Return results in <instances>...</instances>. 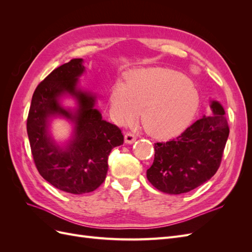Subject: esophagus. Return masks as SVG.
I'll return each mask as SVG.
<instances>
[{"label": "esophagus", "instance_id": "esophagus-1", "mask_svg": "<svg viewBox=\"0 0 252 252\" xmlns=\"http://www.w3.org/2000/svg\"><path fill=\"white\" fill-rule=\"evenodd\" d=\"M136 140V136L131 132H126L125 133V142L128 144H132Z\"/></svg>", "mask_w": 252, "mask_h": 252}]
</instances>
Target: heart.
I'll return each mask as SVG.
<instances>
[{
    "mask_svg": "<svg viewBox=\"0 0 252 252\" xmlns=\"http://www.w3.org/2000/svg\"><path fill=\"white\" fill-rule=\"evenodd\" d=\"M113 119L128 124L139 116L150 135L158 139L175 135L190 124L199 109L200 95L181 72L150 68L132 72L126 85L119 83L110 95Z\"/></svg>",
    "mask_w": 252,
    "mask_h": 252,
    "instance_id": "obj_1",
    "label": "heart"
}]
</instances>
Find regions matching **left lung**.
Listing matches in <instances>:
<instances>
[{
    "label": "left lung",
    "instance_id": "8db88e82",
    "mask_svg": "<svg viewBox=\"0 0 252 252\" xmlns=\"http://www.w3.org/2000/svg\"><path fill=\"white\" fill-rule=\"evenodd\" d=\"M210 107L213 116H204L177 138L155 143V161L147 179L159 191L189 192L218 171L229 128L222 105L213 101Z\"/></svg>",
    "mask_w": 252,
    "mask_h": 252
}]
</instances>
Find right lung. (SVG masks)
<instances>
[{"label":"right lung","mask_w":252,"mask_h":252,"mask_svg":"<svg viewBox=\"0 0 252 252\" xmlns=\"http://www.w3.org/2000/svg\"><path fill=\"white\" fill-rule=\"evenodd\" d=\"M82 59H73L52 70L35 88L27 118V133L35 167L56 188L72 194L91 192L100 187L108 170L111 150L124 143L114 124L94 109L95 97L77 89L78 78L85 70ZM69 93L77 97L74 115L59 106L58 97ZM61 114L76 123L75 135L67 149H60L49 138L48 119Z\"/></svg>","instance_id":"1"}]
</instances>
